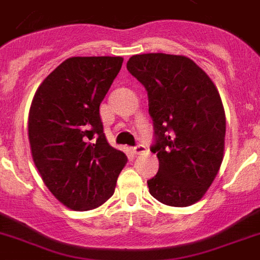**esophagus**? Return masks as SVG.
Segmentation results:
<instances>
[{
  "label": "esophagus",
  "mask_w": 260,
  "mask_h": 260,
  "mask_svg": "<svg viewBox=\"0 0 260 260\" xmlns=\"http://www.w3.org/2000/svg\"><path fill=\"white\" fill-rule=\"evenodd\" d=\"M132 151L134 154H142L146 151V146L142 145V143H138V145H135L134 147H132Z\"/></svg>",
  "instance_id": "1"
}]
</instances>
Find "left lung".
I'll use <instances>...</instances> for the list:
<instances>
[{"mask_svg":"<svg viewBox=\"0 0 260 260\" xmlns=\"http://www.w3.org/2000/svg\"><path fill=\"white\" fill-rule=\"evenodd\" d=\"M127 70L149 98L159 170L147 181L156 201L174 207L198 202L219 171L226 117L209 76L183 55H133Z\"/></svg>","mask_w":260,"mask_h":260,"instance_id":"obj_1","label":"left lung"}]
</instances>
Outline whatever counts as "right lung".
Returning <instances> with one entry per match:
<instances>
[{"label":"right lung","instance_id":"obj_1","mask_svg":"<svg viewBox=\"0 0 260 260\" xmlns=\"http://www.w3.org/2000/svg\"><path fill=\"white\" fill-rule=\"evenodd\" d=\"M121 57H72L44 79L29 114L31 155L45 184L69 209L86 211L114 194L126 155L111 147L100 105Z\"/></svg>","mask_w":260,"mask_h":260}]
</instances>
